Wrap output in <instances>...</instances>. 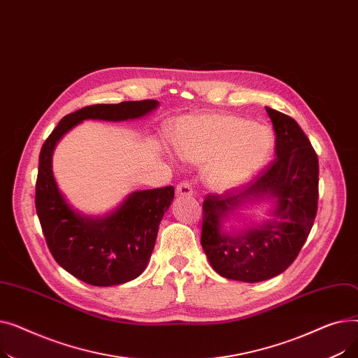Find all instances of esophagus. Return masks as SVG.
<instances>
[{"instance_id":"1","label":"esophagus","mask_w":358,"mask_h":358,"mask_svg":"<svg viewBox=\"0 0 358 358\" xmlns=\"http://www.w3.org/2000/svg\"><path fill=\"white\" fill-rule=\"evenodd\" d=\"M176 192H177L178 196H192L193 194V187H192V184L189 181L182 180L181 182H178Z\"/></svg>"}]
</instances>
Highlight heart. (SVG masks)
Masks as SVG:
<instances>
[{
	"mask_svg": "<svg viewBox=\"0 0 358 358\" xmlns=\"http://www.w3.org/2000/svg\"><path fill=\"white\" fill-rule=\"evenodd\" d=\"M181 157L204 164L206 181L215 190H229L247 181L266 164L273 148L271 131L239 116H184L173 126Z\"/></svg>",
	"mask_w": 358,
	"mask_h": 358,
	"instance_id": "1",
	"label": "heart"
}]
</instances>
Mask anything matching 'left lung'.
<instances>
[{"label":"left lung","instance_id":"obj_1","mask_svg":"<svg viewBox=\"0 0 358 358\" xmlns=\"http://www.w3.org/2000/svg\"><path fill=\"white\" fill-rule=\"evenodd\" d=\"M275 130V158L239 194L228 190L203 200L201 247L213 270L231 280L257 283L283 273L299 255L317 210L319 164L297 122L266 107ZM273 196L275 219L258 230L227 236L221 219L252 198Z\"/></svg>","mask_w":358,"mask_h":358}]
</instances>
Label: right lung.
<instances>
[{"instance_id":"add662e5","label":"right lung","mask_w":358,"mask_h":358,"mask_svg":"<svg viewBox=\"0 0 358 358\" xmlns=\"http://www.w3.org/2000/svg\"><path fill=\"white\" fill-rule=\"evenodd\" d=\"M157 106V100H141L83 107L65 116L41 149L34 204L48 248L64 270L87 285L115 286L142 274L154 251L161 219L174 199V187L135 192L111 215L84 217L69 208L56 185L52 173L55 145L85 119H138Z\"/></svg>"}]
</instances>
